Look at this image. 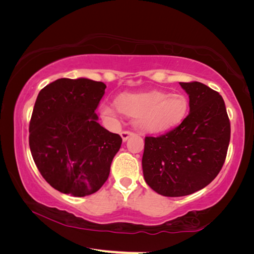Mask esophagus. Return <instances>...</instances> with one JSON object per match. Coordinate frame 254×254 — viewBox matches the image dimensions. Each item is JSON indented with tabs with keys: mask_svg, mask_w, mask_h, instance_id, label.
I'll list each match as a JSON object with an SVG mask.
<instances>
[{
	"mask_svg": "<svg viewBox=\"0 0 254 254\" xmlns=\"http://www.w3.org/2000/svg\"><path fill=\"white\" fill-rule=\"evenodd\" d=\"M131 135H133V132H131V131H123V132H121V136H122V140L123 141H127Z\"/></svg>",
	"mask_w": 254,
	"mask_h": 254,
	"instance_id": "obj_1",
	"label": "esophagus"
}]
</instances>
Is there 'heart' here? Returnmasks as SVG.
Listing matches in <instances>:
<instances>
[{
  "label": "heart",
  "mask_w": 254,
  "mask_h": 254,
  "mask_svg": "<svg viewBox=\"0 0 254 254\" xmlns=\"http://www.w3.org/2000/svg\"><path fill=\"white\" fill-rule=\"evenodd\" d=\"M188 100L183 94L152 91L139 94H122L117 104L102 103L100 113L109 121H114L120 112L134 118L141 131L159 133L179 126L186 118Z\"/></svg>",
  "instance_id": "heart-1"
}]
</instances>
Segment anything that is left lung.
I'll use <instances>...</instances> for the list:
<instances>
[{"instance_id": "1", "label": "left lung", "mask_w": 254, "mask_h": 254, "mask_svg": "<svg viewBox=\"0 0 254 254\" xmlns=\"http://www.w3.org/2000/svg\"><path fill=\"white\" fill-rule=\"evenodd\" d=\"M189 96V114L174 130L145 136L142 169L154 191L190 195L207 186L224 165L231 124L223 97L199 81L179 83Z\"/></svg>"}]
</instances>
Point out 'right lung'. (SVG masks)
<instances>
[{"label": "right lung", "mask_w": 254, "mask_h": 254, "mask_svg": "<svg viewBox=\"0 0 254 254\" xmlns=\"http://www.w3.org/2000/svg\"><path fill=\"white\" fill-rule=\"evenodd\" d=\"M106 85L60 78L38 94L29 126V145L38 170L63 194H94L109 178L122 137L97 122Z\"/></svg>", "instance_id": "add662e5"}]
</instances>
